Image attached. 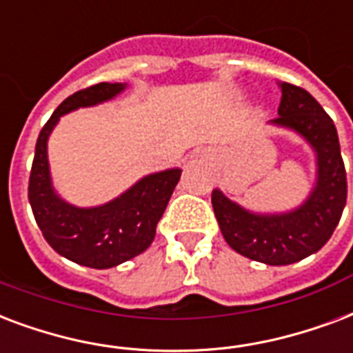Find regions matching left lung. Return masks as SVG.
<instances>
[{
  "label": "left lung",
  "mask_w": 353,
  "mask_h": 353,
  "mask_svg": "<svg viewBox=\"0 0 353 353\" xmlns=\"http://www.w3.org/2000/svg\"><path fill=\"white\" fill-rule=\"evenodd\" d=\"M281 103L270 123L292 129L316 153V183L302 205L289 212L259 214L244 209L219 188L212 190L214 216L236 254L265 265H290L319 252L333 235L346 205V170L335 123L303 88L279 83Z\"/></svg>",
  "instance_id": "8db88e82"
}]
</instances>
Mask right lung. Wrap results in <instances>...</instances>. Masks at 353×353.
I'll list each match as a JSON object with an SVG mask.
<instances>
[{
    "instance_id": "1",
    "label": "right lung",
    "mask_w": 353,
    "mask_h": 353,
    "mask_svg": "<svg viewBox=\"0 0 353 353\" xmlns=\"http://www.w3.org/2000/svg\"><path fill=\"white\" fill-rule=\"evenodd\" d=\"M125 87V83H98L64 99L40 131L29 176V203L48 244L59 255L90 268H112L148 250L181 177L179 168L150 174L98 207H75L53 190L48 139L59 118L112 99Z\"/></svg>"
}]
</instances>
